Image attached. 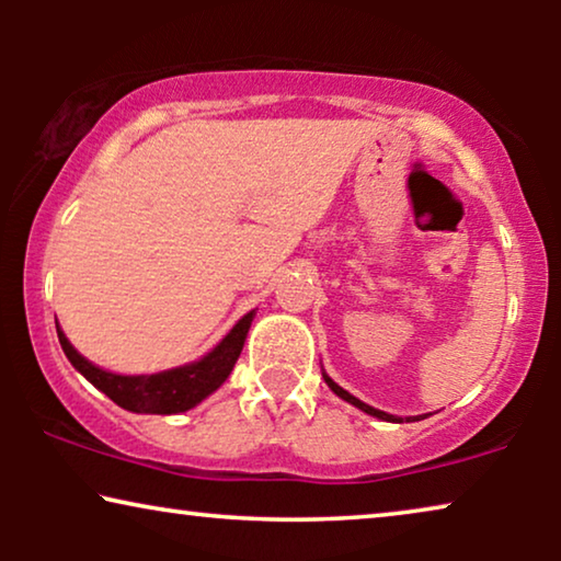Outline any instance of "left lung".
<instances>
[{
	"label": "left lung",
	"mask_w": 561,
	"mask_h": 561,
	"mask_svg": "<svg viewBox=\"0 0 561 561\" xmlns=\"http://www.w3.org/2000/svg\"><path fill=\"white\" fill-rule=\"evenodd\" d=\"M321 375H324L327 386H329V388H332V390H334V393L342 398V401H347V403H352V405H357V409H359V411L370 413V416H375V419H382V421H393V424H401V421H403V419H398V416H393V413L378 411V409H373V405H367V403H363V401H359V398H355V396H352V393H347V390H344V388H340V386H336V382H334L332 378H329V375H327V373H321ZM405 421H421V419H416V416H411V419H405Z\"/></svg>",
	"instance_id": "1"
}]
</instances>
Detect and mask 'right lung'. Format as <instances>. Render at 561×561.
<instances>
[{"label": "right lung", "instance_id": "add662e5", "mask_svg": "<svg viewBox=\"0 0 561 561\" xmlns=\"http://www.w3.org/2000/svg\"><path fill=\"white\" fill-rule=\"evenodd\" d=\"M252 317H255V311L244 313V317L232 327V332H229L209 355L196 359V363L152 375H117L102 370V367L91 365L87 357L73 350V344L68 342L64 329L58 324L56 329L58 342L60 347H64L66 357L71 359V365L91 382V386L102 390L104 396H110L112 401L122 405L125 411L171 416V413H183L194 409L196 403H202L206 396H211L214 390L229 378V373H232L237 357H240V352L244 347V340H248Z\"/></svg>", "mask_w": 561, "mask_h": 561}]
</instances>
